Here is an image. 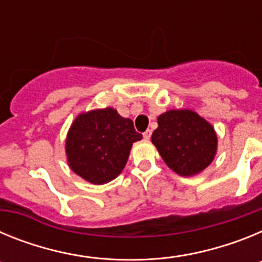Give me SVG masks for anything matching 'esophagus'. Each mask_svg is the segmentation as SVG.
<instances>
[{
    "label": "esophagus",
    "instance_id": "esophagus-1",
    "mask_svg": "<svg viewBox=\"0 0 262 262\" xmlns=\"http://www.w3.org/2000/svg\"><path fill=\"white\" fill-rule=\"evenodd\" d=\"M151 135H152L151 129H147V131H145V133L143 134V136H144L145 139H149V138H151Z\"/></svg>",
    "mask_w": 262,
    "mask_h": 262
}]
</instances>
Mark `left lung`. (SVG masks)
I'll use <instances>...</instances> for the list:
<instances>
[{"instance_id": "left-lung-1", "label": "left lung", "mask_w": 262, "mask_h": 262, "mask_svg": "<svg viewBox=\"0 0 262 262\" xmlns=\"http://www.w3.org/2000/svg\"><path fill=\"white\" fill-rule=\"evenodd\" d=\"M157 123L152 143L172 170L187 177L210 165L217 139L209 122L191 110H169L157 118Z\"/></svg>"}]
</instances>
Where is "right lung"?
Here are the masks:
<instances>
[{
  "label": "right lung",
  "instance_id": "obj_1",
  "mask_svg": "<svg viewBox=\"0 0 262 262\" xmlns=\"http://www.w3.org/2000/svg\"><path fill=\"white\" fill-rule=\"evenodd\" d=\"M142 138L133 120L114 108L81 114L67 136L69 166L92 184H106L123 170L131 147Z\"/></svg>",
  "mask_w": 262,
  "mask_h": 262
}]
</instances>
